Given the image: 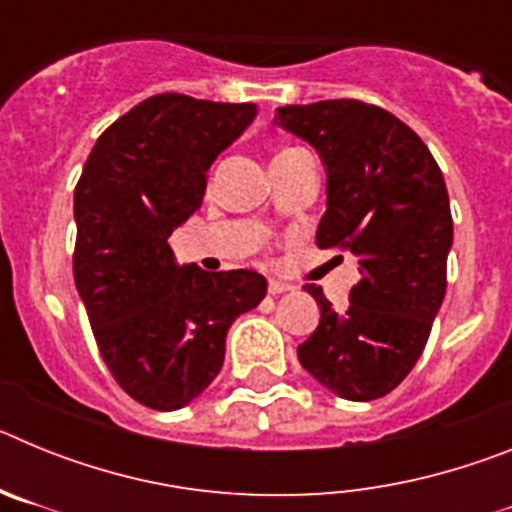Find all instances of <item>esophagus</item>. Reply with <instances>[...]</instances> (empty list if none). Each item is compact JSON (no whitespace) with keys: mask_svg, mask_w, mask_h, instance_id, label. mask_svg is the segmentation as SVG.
Wrapping results in <instances>:
<instances>
[{"mask_svg":"<svg viewBox=\"0 0 512 512\" xmlns=\"http://www.w3.org/2000/svg\"><path fill=\"white\" fill-rule=\"evenodd\" d=\"M292 284L282 282V279H269V295H282V292H289Z\"/></svg>","mask_w":512,"mask_h":512,"instance_id":"esophagus-1","label":"esophagus"}]
</instances>
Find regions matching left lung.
<instances>
[{"label":"left lung","mask_w":512,"mask_h":512,"mask_svg":"<svg viewBox=\"0 0 512 512\" xmlns=\"http://www.w3.org/2000/svg\"><path fill=\"white\" fill-rule=\"evenodd\" d=\"M274 122L318 151L328 202L315 241L351 253L361 274L346 312L305 284L320 323L297 356L343 400H377L420 359L446 295L454 243L446 182L423 140L374 104H287Z\"/></svg>","instance_id":"1"}]
</instances>
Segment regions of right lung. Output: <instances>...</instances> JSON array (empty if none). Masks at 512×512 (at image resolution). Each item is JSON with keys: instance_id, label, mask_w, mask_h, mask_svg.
<instances>
[{"instance_id": "add662e5", "label": "right lung", "mask_w": 512, "mask_h": 512, "mask_svg": "<svg viewBox=\"0 0 512 512\" xmlns=\"http://www.w3.org/2000/svg\"><path fill=\"white\" fill-rule=\"evenodd\" d=\"M253 117L251 102L148 97L99 135L76 184V289L104 364L146 408L200 397L233 320L266 297L256 271L179 266L169 248L200 210L212 161Z\"/></svg>"}]
</instances>
